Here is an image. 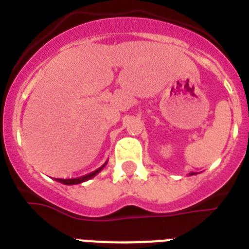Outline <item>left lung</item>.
Listing matches in <instances>:
<instances>
[{
	"instance_id": "1",
	"label": "left lung",
	"mask_w": 249,
	"mask_h": 249,
	"mask_svg": "<svg viewBox=\"0 0 249 249\" xmlns=\"http://www.w3.org/2000/svg\"><path fill=\"white\" fill-rule=\"evenodd\" d=\"M193 174H196V173H190V176H193Z\"/></svg>"
}]
</instances>
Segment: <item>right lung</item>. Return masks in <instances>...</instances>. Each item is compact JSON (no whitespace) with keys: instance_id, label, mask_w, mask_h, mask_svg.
Returning <instances> with one entry per match:
<instances>
[{"instance_id":"add662e5","label":"right lung","mask_w":249,"mask_h":249,"mask_svg":"<svg viewBox=\"0 0 249 249\" xmlns=\"http://www.w3.org/2000/svg\"><path fill=\"white\" fill-rule=\"evenodd\" d=\"M107 164V161H106L103 165L101 166V168H98L97 170H94V172H91V173L89 174H86V176H83V177H79V178H55V181L60 182V183H63V185H68V186H71V185H79V183H83V182L88 181V179H90V178H93L94 176H97L99 172H101L103 168H105V165Z\"/></svg>"}]
</instances>
